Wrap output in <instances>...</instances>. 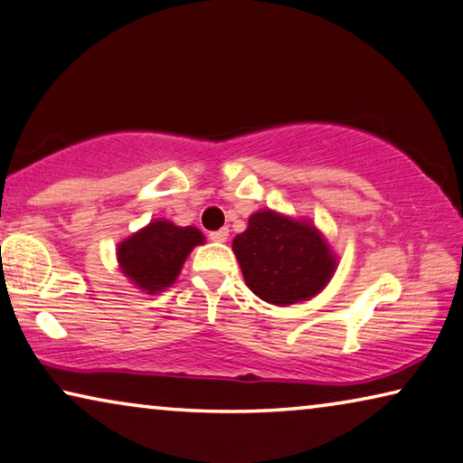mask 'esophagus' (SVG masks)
I'll return each mask as SVG.
<instances>
[{
    "label": "esophagus",
    "mask_w": 463,
    "mask_h": 463,
    "mask_svg": "<svg viewBox=\"0 0 463 463\" xmlns=\"http://www.w3.org/2000/svg\"><path fill=\"white\" fill-rule=\"evenodd\" d=\"M210 241H216V243H224L226 239H229V229H220V231H212L210 234Z\"/></svg>",
    "instance_id": "34e87169"
}]
</instances>
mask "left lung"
I'll return each instance as SVG.
<instances>
[{
  "label": "left lung",
  "instance_id": "left-lung-1",
  "mask_svg": "<svg viewBox=\"0 0 463 463\" xmlns=\"http://www.w3.org/2000/svg\"><path fill=\"white\" fill-rule=\"evenodd\" d=\"M245 282L260 299L291 306L320 293L336 261L326 241L309 222L276 212H258L232 241Z\"/></svg>",
  "mask_w": 463,
  "mask_h": 463
}]
</instances>
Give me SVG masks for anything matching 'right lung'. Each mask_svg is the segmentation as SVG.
I'll return each instance as SVG.
<instances>
[{
	"instance_id": "1",
	"label": "right lung",
	"mask_w": 463,
	"mask_h": 463,
	"mask_svg": "<svg viewBox=\"0 0 463 463\" xmlns=\"http://www.w3.org/2000/svg\"><path fill=\"white\" fill-rule=\"evenodd\" d=\"M202 243L203 234L195 226L181 229L168 220H157L122 241L118 264L137 287L157 293L176 280L193 247Z\"/></svg>"
}]
</instances>
